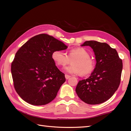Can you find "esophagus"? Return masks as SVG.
Here are the masks:
<instances>
[{
    "mask_svg": "<svg viewBox=\"0 0 131 131\" xmlns=\"http://www.w3.org/2000/svg\"><path fill=\"white\" fill-rule=\"evenodd\" d=\"M65 78H66V79H69V78H70L71 77L70 75H67V74H65Z\"/></svg>",
    "mask_w": 131,
    "mask_h": 131,
    "instance_id": "obj_1",
    "label": "esophagus"
}]
</instances>
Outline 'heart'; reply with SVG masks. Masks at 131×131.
Segmentation results:
<instances>
[{"instance_id":"1","label":"heart","mask_w":131,"mask_h":131,"mask_svg":"<svg viewBox=\"0 0 131 131\" xmlns=\"http://www.w3.org/2000/svg\"><path fill=\"white\" fill-rule=\"evenodd\" d=\"M52 58L58 66H65L71 61L70 65L66 66L64 70L70 74H79L83 76L88 75L93 71L94 61L90 57L89 53L83 48L71 49L68 55L62 51L56 50L52 53Z\"/></svg>"}]
</instances>
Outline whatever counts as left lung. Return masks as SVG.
I'll list each match as a JSON object with an SVG mask.
<instances>
[{
  "instance_id": "left-lung-1",
  "label": "left lung",
  "mask_w": 131,
  "mask_h": 131,
  "mask_svg": "<svg viewBox=\"0 0 131 131\" xmlns=\"http://www.w3.org/2000/svg\"><path fill=\"white\" fill-rule=\"evenodd\" d=\"M81 46H90L94 53L96 64L90 77L79 80L77 95L86 104H100L112 97L120 84L123 63L115 49L105 43L86 41Z\"/></svg>"
}]
</instances>
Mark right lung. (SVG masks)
Masks as SVG:
<instances>
[{
	"label": "right lung",
	"instance_id": "add662e5",
	"mask_svg": "<svg viewBox=\"0 0 131 131\" xmlns=\"http://www.w3.org/2000/svg\"><path fill=\"white\" fill-rule=\"evenodd\" d=\"M62 41L46 34L31 38L15 54L11 65L14 87L25 101L32 105L48 104L65 82L52 58L56 50L67 49Z\"/></svg>",
	"mask_w": 131,
	"mask_h": 131
}]
</instances>
